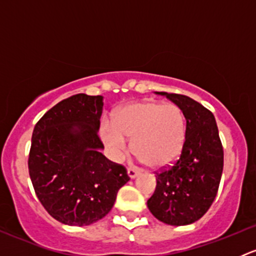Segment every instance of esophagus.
Instances as JSON below:
<instances>
[{
    "label": "esophagus",
    "instance_id": "1",
    "mask_svg": "<svg viewBox=\"0 0 256 256\" xmlns=\"http://www.w3.org/2000/svg\"><path fill=\"white\" fill-rule=\"evenodd\" d=\"M128 174L130 178H135L138 174V170L135 167H128Z\"/></svg>",
    "mask_w": 256,
    "mask_h": 256
}]
</instances>
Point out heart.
Masks as SVG:
<instances>
[{"label": "heart", "mask_w": 256, "mask_h": 256, "mask_svg": "<svg viewBox=\"0 0 256 256\" xmlns=\"http://www.w3.org/2000/svg\"><path fill=\"white\" fill-rule=\"evenodd\" d=\"M102 138L112 156L118 158L132 138V151L152 168L167 167L178 158L186 141V118L176 104L134 102L122 108L114 124L102 121Z\"/></svg>", "instance_id": "obj_1"}]
</instances>
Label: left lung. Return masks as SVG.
Wrapping results in <instances>:
<instances>
[{
	"mask_svg": "<svg viewBox=\"0 0 256 256\" xmlns=\"http://www.w3.org/2000/svg\"><path fill=\"white\" fill-rule=\"evenodd\" d=\"M160 94L183 112L186 141L177 161L156 172V190L147 207L164 223L187 226L202 218L216 198L223 172V146L207 108L186 95Z\"/></svg>",
	"mask_w": 256,
	"mask_h": 256,
	"instance_id": "left-lung-1",
	"label": "left lung"
}]
</instances>
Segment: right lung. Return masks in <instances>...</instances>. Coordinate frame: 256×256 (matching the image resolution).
Segmentation results:
<instances>
[{"label":"right lung","mask_w":256,"mask_h":256,"mask_svg":"<svg viewBox=\"0 0 256 256\" xmlns=\"http://www.w3.org/2000/svg\"><path fill=\"white\" fill-rule=\"evenodd\" d=\"M102 96L76 94L48 110L34 126L28 170L46 210L68 226H89L112 210L130 180L108 160L99 138Z\"/></svg>","instance_id":"add662e5"}]
</instances>
